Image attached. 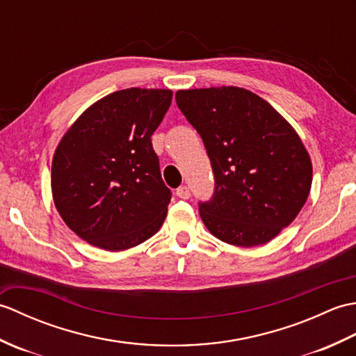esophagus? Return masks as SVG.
I'll return each mask as SVG.
<instances>
[{
    "label": "esophagus",
    "instance_id": "1",
    "mask_svg": "<svg viewBox=\"0 0 356 356\" xmlns=\"http://www.w3.org/2000/svg\"><path fill=\"white\" fill-rule=\"evenodd\" d=\"M176 195L179 199H184V200H188L191 197V191H190V188L188 186H180V188H177V191H176Z\"/></svg>",
    "mask_w": 356,
    "mask_h": 356
}]
</instances>
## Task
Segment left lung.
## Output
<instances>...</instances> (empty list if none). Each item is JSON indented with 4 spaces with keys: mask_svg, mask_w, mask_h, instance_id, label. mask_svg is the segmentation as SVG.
<instances>
[{
    "mask_svg": "<svg viewBox=\"0 0 356 356\" xmlns=\"http://www.w3.org/2000/svg\"><path fill=\"white\" fill-rule=\"evenodd\" d=\"M176 102L200 134L214 171L213 197L199 203L208 231L245 248L277 237L312 185V162L297 131L246 88L179 90Z\"/></svg>",
    "mask_w": 356,
    "mask_h": 356,
    "instance_id": "left-lung-1",
    "label": "left lung"
}]
</instances>
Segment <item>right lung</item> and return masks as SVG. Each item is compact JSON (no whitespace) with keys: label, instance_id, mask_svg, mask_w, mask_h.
Wrapping results in <instances>:
<instances>
[{"label":"right lung","instance_id":"1","mask_svg":"<svg viewBox=\"0 0 356 356\" xmlns=\"http://www.w3.org/2000/svg\"><path fill=\"white\" fill-rule=\"evenodd\" d=\"M171 99V90H119L88 107L63 136L51 162L53 202L87 243L124 251L161 229L171 191L151 136Z\"/></svg>","mask_w":356,"mask_h":356}]
</instances>
